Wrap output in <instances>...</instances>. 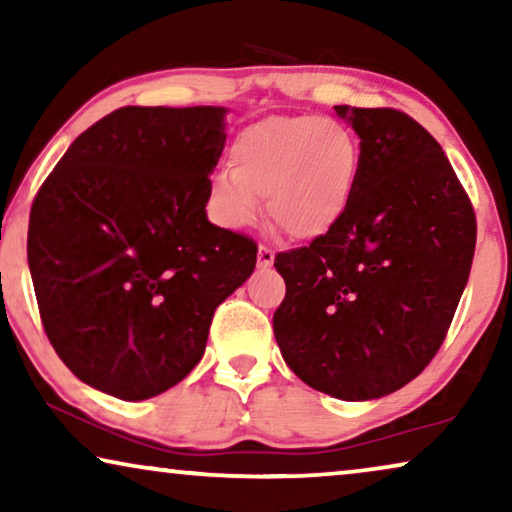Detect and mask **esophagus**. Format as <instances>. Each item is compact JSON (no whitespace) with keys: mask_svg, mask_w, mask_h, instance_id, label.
Returning <instances> with one entry per match:
<instances>
[{"mask_svg":"<svg viewBox=\"0 0 512 512\" xmlns=\"http://www.w3.org/2000/svg\"><path fill=\"white\" fill-rule=\"evenodd\" d=\"M258 268L261 270H268L272 263H275V251H272L270 247H258V258H256Z\"/></svg>","mask_w":512,"mask_h":512,"instance_id":"esophagus-1","label":"esophagus"}]
</instances>
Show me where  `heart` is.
<instances>
[{"label":"heart","mask_w":512,"mask_h":512,"mask_svg":"<svg viewBox=\"0 0 512 512\" xmlns=\"http://www.w3.org/2000/svg\"><path fill=\"white\" fill-rule=\"evenodd\" d=\"M233 167L209 179V212L244 230L268 214L298 240L328 235L345 219L361 172V144L345 123L321 116H270L237 135Z\"/></svg>","instance_id":"heart-1"}]
</instances>
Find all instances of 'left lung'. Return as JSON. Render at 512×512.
<instances>
[{
    "label": "left lung",
    "mask_w": 512,
    "mask_h": 512,
    "mask_svg": "<svg viewBox=\"0 0 512 512\" xmlns=\"http://www.w3.org/2000/svg\"><path fill=\"white\" fill-rule=\"evenodd\" d=\"M361 139L345 219L277 254L272 317L286 366L342 401L394 394L443 345L475 251V214L440 144L396 109L340 104Z\"/></svg>",
    "instance_id": "obj_1"
}]
</instances>
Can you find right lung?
<instances>
[{
    "label": "right lung",
    "instance_id": "obj_1",
    "mask_svg": "<svg viewBox=\"0 0 512 512\" xmlns=\"http://www.w3.org/2000/svg\"><path fill=\"white\" fill-rule=\"evenodd\" d=\"M226 107H123L79 135L39 188L27 263L44 331L88 387L144 401L205 354L214 310L256 244L207 219Z\"/></svg>",
    "mask_w": 512,
    "mask_h": 512
}]
</instances>
